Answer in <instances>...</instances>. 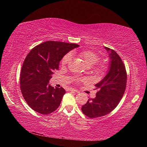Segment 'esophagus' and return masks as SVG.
Returning a JSON list of instances; mask_svg holds the SVG:
<instances>
[{
	"label": "esophagus",
	"mask_w": 147,
	"mask_h": 147,
	"mask_svg": "<svg viewBox=\"0 0 147 147\" xmlns=\"http://www.w3.org/2000/svg\"><path fill=\"white\" fill-rule=\"evenodd\" d=\"M69 91H73V92H76V93H78V91L76 90L75 89H73V88H69Z\"/></svg>",
	"instance_id": "esophagus-1"
}]
</instances>
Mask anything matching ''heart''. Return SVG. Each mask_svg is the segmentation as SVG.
Listing matches in <instances>:
<instances>
[{"instance_id":"1","label":"heart","mask_w":147,"mask_h":147,"mask_svg":"<svg viewBox=\"0 0 147 147\" xmlns=\"http://www.w3.org/2000/svg\"><path fill=\"white\" fill-rule=\"evenodd\" d=\"M78 56L83 59V61L85 62L86 65L88 67H91L95 65L99 60V56L94 53L93 51H80L78 53ZM71 60V55L70 54H67L61 60V64L63 65L69 63V62ZM105 66L104 65L99 64L97 65L94 66L93 70L98 74H101L105 71Z\"/></svg>"}]
</instances>
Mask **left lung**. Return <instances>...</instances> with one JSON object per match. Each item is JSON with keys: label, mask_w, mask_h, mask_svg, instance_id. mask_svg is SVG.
I'll return each mask as SVG.
<instances>
[{"label": "left lung", "mask_w": 147, "mask_h": 147, "mask_svg": "<svg viewBox=\"0 0 147 147\" xmlns=\"http://www.w3.org/2000/svg\"><path fill=\"white\" fill-rule=\"evenodd\" d=\"M108 52L109 62L108 73L95 84L98 89L95 98L88 99L82 111L90 118L106 115L118 105L125 91L127 81L125 66L115 51L104 47Z\"/></svg>", "instance_id": "left-lung-1"}]
</instances>
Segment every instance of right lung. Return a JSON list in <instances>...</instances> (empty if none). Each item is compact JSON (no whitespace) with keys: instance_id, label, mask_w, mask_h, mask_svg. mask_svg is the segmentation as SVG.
<instances>
[{"instance_id":"obj_1","label":"right lung","mask_w":147,"mask_h":147,"mask_svg":"<svg viewBox=\"0 0 147 147\" xmlns=\"http://www.w3.org/2000/svg\"><path fill=\"white\" fill-rule=\"evenodd\" d=\"M74 43L49 41L32 49L22 66L20 84L23 96L30 108L39 113H53L60 105L65 93L63 88L49 84L59 61L69 51L78 47Z\"/></svg>"}]
</instances>
